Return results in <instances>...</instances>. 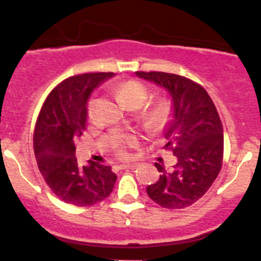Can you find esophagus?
<instances>
[{"mask_svg": "<svg viewBox=\"0 0 261 261\" xmlns=\"http://www.w3.org/2000/svg\"><path fill=\"white\" fill-rule=\"evenodd\" d=\"M118 168L122 170H127V169H135L136 165L135 164H121L118 165Z\"/></svg>", "mask_w": 261, "mask_h": 261, "instance_id": "34e87169", "label": "esophagus"}]
</instances>
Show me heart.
<instances>
[{
  "label": "heart",
  "instance_id": "1",
  "mask_svg": "<svg viewBox=\"0 0 261 261\" xmlns=\"http://www.w3.org/2000/svg\"><path fill=\"white\" fill-rule=\"evenodd\" d=\"M117 93L125 105H143V102L145 101L147 97V91L145 86L136 81H127L121 83L118 86ZM163 116H164V107L156 106L149 112V120H151L152 122H158V121L162 120Z\"/></svg>",
  "mask_w": 261,
  "mask_h": 261
}]
</instances>
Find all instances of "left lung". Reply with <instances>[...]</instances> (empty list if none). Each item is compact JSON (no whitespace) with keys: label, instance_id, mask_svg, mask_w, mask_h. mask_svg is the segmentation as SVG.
<instances>
[{"label":"left lung","instance_id":"8db88e82","mask_svg":"<svg viewBox=\"0 0 261 261\" xmlns=\"http://www.w3.org/2000/svg\"><path fill=\"white\" fill-rule=\"evenodd\" d=\"M169 93L172 112L163 136L177 162L170 170L159 163V180L146 187L150 198L165 208H184L211 188L221 170L223 130L211 97L203 87L181 75L163 72H136Z\"/></svg>","mask_w":261,"mask_h":261}]
</instances>
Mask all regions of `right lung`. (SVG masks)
Wrapping results in <instances>:
<instances>
[{
    "instance_id": "add662e5",
    "label": "right lung",
    "mask_w": 261,
    "mask_h": 261,
    "mask_svg": "<svg viewBox=\"0 0 261 261\" xmlns=\"http://www.w3.org/2000/svg\"><path fill=\"white\" fill-rule=\"evenodd\" d=\"M114 73H86L58 84L46 98L34 134L39 170L49 188L65 203L91 206L110 196L117 179L110 165L89 160L81 167L75 140L87 126L92 92Z\"/></svg>"
}]
</instances>
